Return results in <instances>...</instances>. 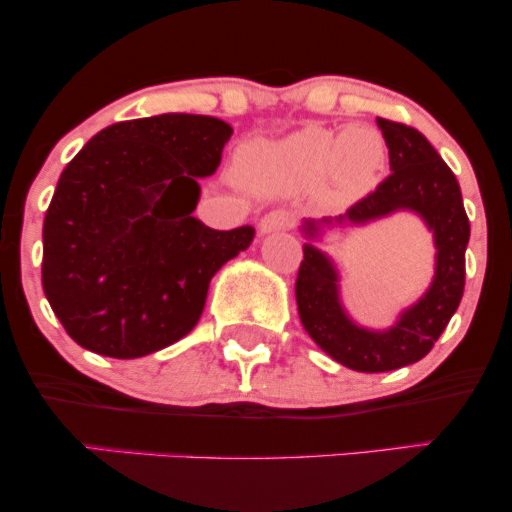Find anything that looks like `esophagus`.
<instances>
[{"mask_svg":"<svg viewBox=\"0 0 512 512\" xmlns=\"http://www.w3.org/2000/svg\"><path fill=\"white\" fill-rule=\"evenodd\" d=\"M291 226V219L286 211H269L260 219V233L267 236V233H276V231H286Z\"/></svg>","mask_w":512,"mask_h":512,"instance_id":"obj_1","label":"esophagus"}]
</instances>
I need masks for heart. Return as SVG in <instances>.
<instances>
[{"instance_id": "b5f03b06", "label": "heart", "mask_w": 512, "mask_h": 512, "mask_svg": "<svg viewBox=\"0 0 512 512\" xmlns=\"http://www.w3.org/2000/svg\"><path fill=\"white\" fill-rule=\"evenodd\" d=\"M387 168V144L375 127L344 132L303 127L276 142L252 144L240 156V178L262 192L317 190L330 207H349L378 187Z\"/></svg>"}]
</instances>
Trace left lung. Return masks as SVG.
I'll list each match as a JSON object with an SVG mask.
<instances>
[{"label":"left lung","mask_w":512,"mask_h":512,"mask_svg":"<svg viewBox=\"0 0 512 512\" xmlns=\"http://www.w3.org/2000/svg\"><path fill=\"white\" fill-rule=\"evenodd\" d=\"M392 173L334 219L301 223L303 262L296 279L298 315L313 342L342 366L358 373H385L421 361L448 327L464 291V250L469 219L460 182L419 129L378 117ZM397 210H411L427 223L437 245L434 281L424 297L405 309L387 331L358 326L341 303L336 265L314 243L325 227H355Z\"/></svg>","instance_id":"8db88e82"}]
</instances>
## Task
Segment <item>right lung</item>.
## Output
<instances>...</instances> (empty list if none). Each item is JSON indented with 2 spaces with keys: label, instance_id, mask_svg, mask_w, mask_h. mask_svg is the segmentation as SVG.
<instances>
[{
  "label": "right lung",
  "instance_id": "add662e5",
  "mask_svg": "<svg viewBox=\"0 0 512 512\" xmlns=\"http://www.w3.org/2000/svg\"><path fill=\"white\" fill-rule=\"evenodd\" d=\"M231 134L209 115L139 117L67 163L43 223V291L76 344L139 358L195 330L211 276L255 238L192 216Z\"/></svg>",
  "mask_w": 512,
  "mask_h": 512
}]
</instances>
